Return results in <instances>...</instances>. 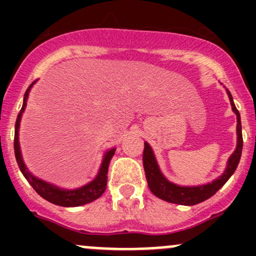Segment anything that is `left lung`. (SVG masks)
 <instances>
[{"label":"left lung","instance_id":"obj_1","mask_svg":"<svg viewBox=\"0 0 256 256\" xmlns=\"http://www.w3.org/2000/svg\"><path fill=\"white\" fill-rule=\"evenodd\" d=\"M229 100H230L232 109L236 114V118H238V126H236V134H238V144L232 154L230 158L228 161V166L224 174L220 177L216 178L212 183L204 186H198V187H180V186L174 184V183L168 182L164 174L160 171L158 166H157L156 158L154 156L151 147L147 142H144L142 161H144V174H146L147 184L151 192L154 193L156 197L161 198V200H166L170 203H176V204L182 206H194L198 203L203 202V200H208L212 196L216 194L224 184L226 180L230 178L232 174L236 172V167H238L240 157H242V121H240V114L238 109L236 108L233 102V96H232L230 92L228 90Z\"/></svg>","mask_w":256,"mask_h":256}]
</instances>
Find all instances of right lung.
Returning a JSON list of instances; mask_svg holds the SVG:
<instances>
[{"label":"right lung","mask_w":256,"mask_h":256,"mask_svg":"<svg viewBox=\"0 0 256 256\" xmlns=\"http://www.w3.org/2000/svg\"><path fill=\"white\" fill-rule=\"evenodd\" d=\"M34 84V82L28 86L27 92L24 94V99H23V105L22 109H20V114L17 116L16 120V126H14V154H16V160L18 167H20V172L23 174L26 180H28L30 186L33 187V190L38 193L42 198H44L48 202L54 203L56 206H62V207H78V206L86 204V203L92 202V200H98L102 193L106 190V183H108V170H109L110 161H112V157L115 154V148L110 150L109 152H106L104 160H102V167H100V171L98 174L96 178L94 180H92L90 183H88L84 187L78 188V190H60L58 187H54V186L49 184V183L44 182L42 180H38L34 176L28 172V170L26 168L24 164L22 161V156H20V142H18V128H20V121L22 112H24V108L27 105V98L28 92H30V88Z\"/></svg>","instance_id":"1"}]
</instances>
